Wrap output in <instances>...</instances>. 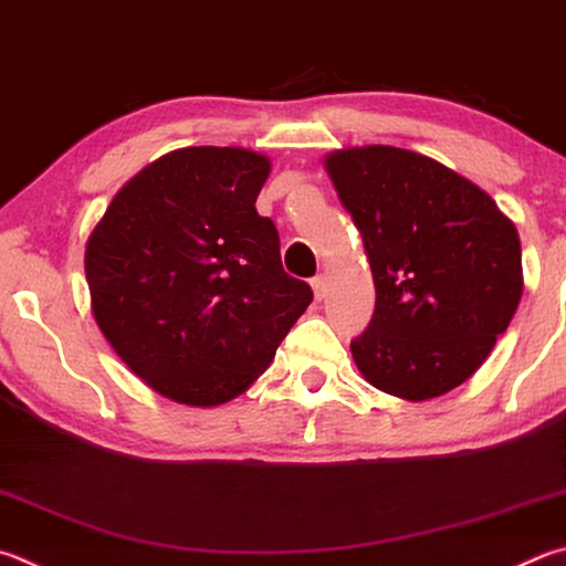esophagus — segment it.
<instances>
[{"mask_svg":"<svg viewBox=\"0 0 566 566\" xmlns=\"http://www.w3.org/2000/svg\"><path fill=\"white\" fill-rule=\"evenodd\" d=\"M312 286H314V294H316V300H318V302L326 300V294H328V282H326V276H324V274H316L314 280H312Z\"/></svg>","mask_w":566,"mask_h":566,"instance_id":"esophagus-1","label":"esophagus"}]
</instances>
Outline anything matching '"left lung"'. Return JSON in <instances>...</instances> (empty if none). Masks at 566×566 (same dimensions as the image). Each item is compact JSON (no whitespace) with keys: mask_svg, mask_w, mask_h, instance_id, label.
I'll use <instances>...</instances> for the list:
<instances>
[{"mask_svg":"<svg viewBox=\"0 0 566 566\" xmlns=\"http://www.w3.org/2000/svg\"><path fill=\"white\" fill-rule=\"evenodd\" d=\"M326 170L371 262V324L352 342L384 394L426 400L478 371L522 296L515 224L475 182L394 146L336 150Z\"/></svg>","mask_w":566,"mask_h":566,"instance_id":"obj_1","label":"left lung"}]
</instances>
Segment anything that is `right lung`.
Here are the masks:
<instances>
[{"label":"right lung","instance_id":"add662e5","mask_svg":"<svg viewBox=\"0 0 566 566\" xmlns=\"http://www.w3.org/2000/svg\"><path fill=\"white\" fill-rule=\"evenodd\" d=\"M270 160L182 148L123 185L86 244L91 310L108 344L166 398L220 406L272 364L312 304L254 202Z\"/></svg>","mask_w":566,"mask_h":566}]
</instances>
